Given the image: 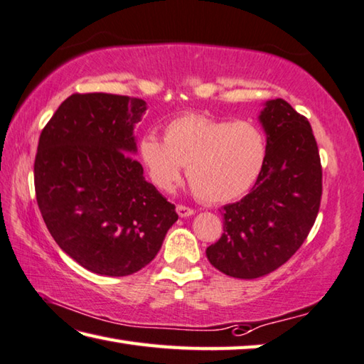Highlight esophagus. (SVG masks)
Listing matches in <instances>:
<instances>
[{"instance_id":"1","label":"esophagus","mask_w":364,"mask_h":364,"mask_svg":"<svg viewBox=\"0 0 364 364\" xmlns=\"http://www.w3.org/2000/svg\"><path fill=\"white\" fill-rule=\"evenodd\" d=\"M176 213L181 218H188L191 215H194V210L191 207H186V205H176Z\"/></svg>"}]
</instances>
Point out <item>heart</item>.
Wrapping results in <instances>:
<instances>
[{"mask_svg": "<svg viewBox=\"0 0 364 364\" xmlns=\"http://www.w3.org/2000/svg\"><path fill=\"white\" fill-rule=\"evenodd\" d=\"M138 154L157 188L170 189L186 165L197 199L230 202L247 194L259 178L267 157V138L253 121H221L184 113L165 124L164 140L146 134Z\"/></svg>", "mask_w": 364, "mask_h": 364, "instance_id": "heart-1", "label": "heart"}]
</instances>
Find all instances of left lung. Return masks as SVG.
Returning a JSON list of instances; mask_svg holds the SVG:
<instances>
[{
    "instance_id": "8db88e82",
    "label": "left lung",
    "mask_w": 364,
    "mask_h": 364,
    "mask_svg": "<svg viewBox=\"0 0 364 364\" xmlns=\"http://www.w3.org/2000/svg\"><path fill=\"white\" fill-rule=\"evenodd\" d=\"M259 121L267 157L253 189L223 207L224 232L207 248L218 270L257 279L285 264L307 239L321 202V162L312 127L282 98L266 102Z\"/></svg>"
}]
</instances>
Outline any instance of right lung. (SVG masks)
Instances as JSON below:
<instances>
[{
  "label": "right lung",
  "instance_id": "obj_1",
  "mask_svg": "<svg viewBox=\"0 0 364 364\" xmlns=\"http://www.w3.org/2000/svg\"><path fill=\"white\" fill-rule=\"evenodd\" d=\"M141 98L73 94L46 124L35 159V193L50 235L84 269L135 274L154 259L178 220L143 176L135 125Z\"/></svg>",
  "mask_w": 364,
  "mask_h": 364
}]
</instances>
